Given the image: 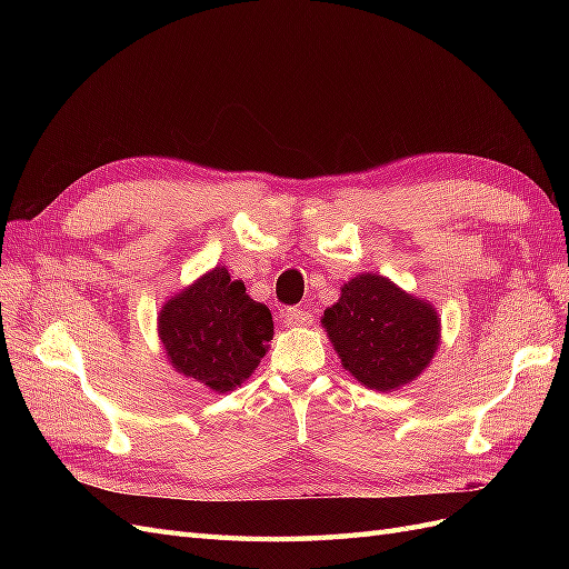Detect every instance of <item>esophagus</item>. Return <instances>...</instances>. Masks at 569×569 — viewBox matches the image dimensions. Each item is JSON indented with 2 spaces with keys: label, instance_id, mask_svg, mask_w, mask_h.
Returning a JSON list of instances; mask_svg holds the SVG:
<instances>
[{
  "label": "esophagus",
  "instance_id": "34e87169",
  "mask_svg": "<svg viewBox=\"0 0 569 569\" xmlns=\"http://www.w3.org/2000/svg\"><path fill=\"white\" fill-rule=\"evenodd\" d=\"M287 327H308L313 322V316L306 311V308H287L282 313Z\"/></svg>",
  "mask_w": 569,
  "mask_h": 569
}]
</instances>
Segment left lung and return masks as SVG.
Listing matches in <instances>:
<instances>
[{
	"label": "left lung",
	"instance_id": "left-lung-1",
	"mask_svg": "<svg viewBox=\"0 0 569 569\" xmlns=\"http://www.w3.org/2000/svg\"><path fill=\"white\" fill-rule=\"evenodd\" d=\"M320 322L341 368L372 391H396L418 380L441 341V318L432 301L408 295L377 272L343 282Z\"/></svg>",
	"mask_w": 569,
	"mask_h": 569
}]
</instances>
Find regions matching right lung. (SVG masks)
<instances>
[{
	"label": "right lung",
	"mask_w": 569,
	"mask_h": 569,
	"mask_svg": "<svg viewBox=\"0 0 569 569\" xmlns=\"http://www.w3.org/2000/svg\"><path fill=\"white\" fill-rule=\"evenodd\" d=\"M157 330L173 370L213 393L242 387L274 335L268 306L253 301L228 266L211 268L168 297Z\"/></svg>",
	"instance_id": "right-lung-1"
}]
</instances>
